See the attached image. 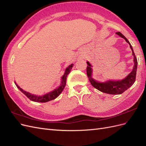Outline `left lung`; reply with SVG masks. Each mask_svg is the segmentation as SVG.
Masks as SVG:
<instances>
[{"instance_id":"left-lung-1","label":"left lung","mask_w":146,"mask_h":146,"mask_svg":"<svg viewBox=\"0 0 146 146\" xmlns=\"http://www.w3.org/2000/svg\"><path fill=\"white\" fill-rule=\"evenodd\" d=\"M119 36L123 38L125 41L129 44L130 47L133 53V55L134 57V66L133 70L129 74V76L123 79L122 80L118 81H108L105 83H100L96 82L94 79H92L91 77L92 74V66L90 63L87 61V68H86V73L87 76L89 77V80L91 82V85L93 86L97 90H99L100 91L104 92V93H107L110 94H121L123 93V92L126 91L127 89L133 85V84L135 83L136 80V70H137V66H138V61L135 56V53L133 52V48H132L130 43L128 41V39L123 36V35L121 32H116V33Z\"/></svg>"}]
</instances>
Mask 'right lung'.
Returning <instances> with one entry per match:
<instances>
[{
    "label": "right lung",
    "mask_w": 146,
    "mask_h": 146,
    "mask_svg": "<svg viewBox=\"0 0 146 146\" xmlns=\"http://www.w3.org/2000/svg\"><path fill=\"white\" fill-rule=\"evenodd\" d=\"M73 64H71L69 65L68 67L65 70V72L63 76L61 77V85L57 88V89H55L52 92H48L47 94H46L45 95L42 96H35L32 94H30L28 92H26L24 91L23 89L17 85V84L15 83V85L17 87V88L24 93L27 98L32 101L34 102H48L52 100H54L56 99L57 97H58L61 93V92L63 91V89L64 88V86L66 85V78H67L68 75L69 74L70 72V70L72 69V68L73 67Z\"/></svg>",
    "instance_id": "right-lung-1"
}]
</instances>
